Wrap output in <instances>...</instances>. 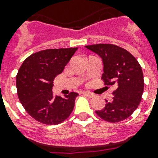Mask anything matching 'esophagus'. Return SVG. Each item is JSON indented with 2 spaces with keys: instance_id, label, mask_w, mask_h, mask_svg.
I'll return each mask as SVG.
<instances>
[{
  "instance_id": "34e87169",
  "label": "esophagus",
  "mask_w": 158,
  "mask_h": 158,
  "mask_svg": "<svg viewBox=\"0 0 158 158\" xmlns=\"http://www.w3.org/2000/svg\"><path fill=\"white\" fill-rule=\"evenodd\" d=\"M83 94L85 95V96L89 97V98H94V94H92L91 92H89V91H85V92H83Z\"/></svg>"
}]
</instances>
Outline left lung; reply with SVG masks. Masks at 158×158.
Here are the masks:
<instances>
[{
    "label": "left lung",
    "instance_id": "8db88e82",
    "mask_svg": "<svg viewBox=\"0 0 158 158\" xmlns=\"http://www.w3.org/2000/svg\"><path fill=\"white\" fill-rule=\"evenodd\" d=\"M101 57L103 63L102 79L106 85H115L111 102L106 100L97 115L108 122H119L132 115L141 102L143 74L139 63L128 51L113 44L85 46Z\"/></svg>",
    "mask_w": 158,
    "mask_h": 158
}]
</instances>
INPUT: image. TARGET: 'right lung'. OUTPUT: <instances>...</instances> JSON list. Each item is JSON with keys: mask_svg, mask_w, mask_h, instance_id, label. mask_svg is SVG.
I'll use <instances>...</instances> for the list:
<instances>
[{"mask_svg": "<svg viewBox=\"0 0 158 158\" xmlns=\"http://www.w3.org/2000/svg\"><path fill=\"white\" fill-rule=\"evenodd\" d=\"M77 48L47 49L31 55L16 75L18 97L26 111L39 122L58 125L69 117L79 94L54 96L53 80L61 74Z\"/></svg>", "mask_w": 158, "mask_h": 158, "instance_id": "1", "label": "right lung"}]
</instances>
